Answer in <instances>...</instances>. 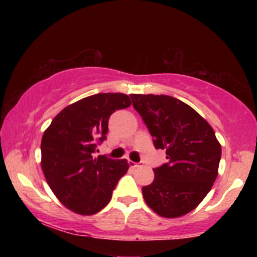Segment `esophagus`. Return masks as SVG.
<instances>
[{
	"label": "esophagus",
	"mask_w": 257,
	"mask_h": 257,
	"mask_svg": "<svg viewBox=\"0 0 257 257\" xmlns=\"http://www.w3.org/2000/svg\"><path fill=\"white\" fill-rule=\"evenodd\" d=\"M128 165L131 167H143L144 166L143 163H135V161H132V160H128Z\"/></svg>",
	"instance_id": "obj_1"
}]
</instances>
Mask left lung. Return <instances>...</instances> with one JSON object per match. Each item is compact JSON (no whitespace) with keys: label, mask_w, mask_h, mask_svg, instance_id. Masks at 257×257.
Here are the masks:
<instances>
[{"label":"left lung","mask_w":257,"mask_h":257,"mask_svg":"<svg viewBox=\"0 0 257 257\" xmlns=\"http://www.w3.org/2000/svg\"><path fill=\"white\" fill-rule=\"evenodd\" d=\"M156 149L166 150V164L154 168L144 186L147 206L164 217H179L196 208L217 177L221 145L208 122L184 101L166 94H131Z\"/></svg>","instance_id":"1"}]
</instances>
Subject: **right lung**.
I'll use <instances>...</instances> for the list:
<instances>
[{
    "label": "right lung",
    "mask_w": 257,
    "mask_h": 257,
    "mask_svg": "<svg viewBox=\"0 0 257 257\" xmlns=\"http://www.w3.org/2000/svg\"><path fill=\"white\" fill-rule=\"evenodd\" d=\"M130 105L127 94H93L63 108L45 130L42 171L54 194L72 212L92 215L103 209L127 172L126 159L93 153L106 139L110 115Z\"/></svg>",
    "instance_id": "1"
}]
</instances>
